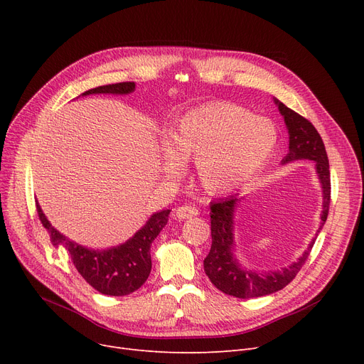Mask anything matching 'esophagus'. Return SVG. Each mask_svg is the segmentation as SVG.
Segmentation results:
<instances>
[{"label": "esophagus", "instance_id": "esophagus-1", "mask_svg": "<svg viewBox=\"0 0 364 364\" xmlns=\"http://www.w3.org/2000/svg\"><path fill=\"white\" fill-rule=\"evenodd\" d=\"M198 214H199V209L193 205H181L176 209V217L180 220L192 218V217H196Z\"/></svg>", "mask_w": 364, "mask_h": 364}]
</instances>
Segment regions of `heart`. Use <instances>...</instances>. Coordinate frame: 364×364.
I'll list each match as a JSON object with an SVG mask.
<instances>
[{
	"instance_id": "obj_1",
	"label": "heart",
	"mask_w": 364,
	"mask_h": 364,
	"mask_svg": "<svg viewBox=\"0 0 364 364\" xmlns=\"http://www.w3.org/2000/svg\"><path fill=\"white\" fill-rule=\"evenodd\" d=\"M273 122L232 103L214 102L187 112L174 134L162 141L164 168L177 176L184 162H196L206 192L224 195L251 180L273 155Z\"/></svg>"
}]
</instances>
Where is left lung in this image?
<instances>
[{"instance_id": "1", "label": "left lung", "mask_w": 364, "mask_h": 364, "mask_svg": "<svg viewBox=\"0 0 364 364\" xmlns=\"http://www.w3.org/2000/svg\"><path fill=\"white\" fill-rule=\"evenodd\" d=\"M274 102L279 106V110L284 118V124L288 127L289 132V151L282 162L288 164L292 161L309 159L314 161L316 164V171L323 192V211L320 217V224L323 225L328 220L331 203V171L326 149H324L320 134L309 119H305L299 113L284 106L282 102ZM239 200V196H228L225 199L211 202L213 245L211 251H209L203 261L205 273L215 288L225 295L247 299L274 294L295 279L305 261H307L316 239L311 240L307 251L295 262H292L289 267H284L282 270L258 273L243 269L233 255V218ZM321 225L318 227L317 235L321 230Z\"/></svg>"}]
</instances>
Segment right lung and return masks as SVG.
<instances>
[{
  "label": "right lung",
  "instance_id": "right-lung-1",
  "mask_svg": "<svg viewBox=\"0 0 364 364\" xmlns=\"http://www.w3.org/2000/svg\"><path fill=\"white\" fill-rule=\"evenodd\" d=\"M136 88L134 82H118L91 88L82 95L90 94H129ZM36 213L47 228L53 246H63L68 251L75 269L91 284L95 291L110 296H124L141 288L151 270L150 246L168 223L171 209L153 214L140 230L125 243L105 251H94L69 240L50 224L40 203L36 202Z\"/></svg>",
  "mask_w": 364,
  "mask_h": 364
}]
</instances>
